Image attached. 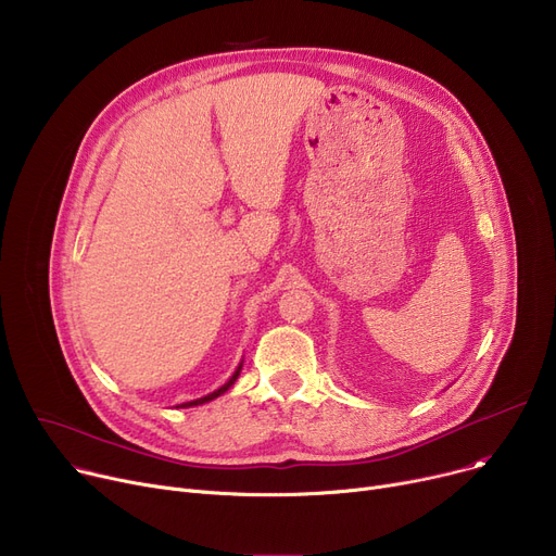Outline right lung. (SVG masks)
Listing matches in <instances>:
<instances>
[{
    "instance_id": "right-lung-1",
    "label": "right lung",
    "mask_w": 556,
    "mask_h": 556,
    "mask_svg": "<svg viewBox=\"0 0 556 556\" xmlns=\"http://www.w3.org/2000/svg\"><path fill=\"white\" fill-rule=\"evenodd\" d=\"M240 370H242V366H238V370H236V375L228 379L222 388H217L215 393H211V395H206V397H200V400H192V402H186V404H181V406H177V408H190V406H200V404H206V402H211V400H215V397H219V395H224L228 388H231L233 383H236V379H238V375H240Z\"/></svg>"
}]
</instances>
